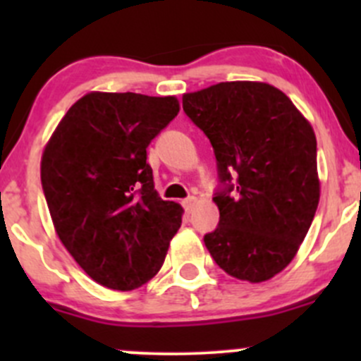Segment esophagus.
<instances>
[{
    "label": "esophagus",
    "mask_w": 361,
    "mask_h": 361,
    "mask_svg": "<svg viewBox=\"0 0 361 361\" xmlns=\"http://www.w3.org/2000/svg\"><path fill=\"white\" fill-rule=\"evenodd\" d=\"M195 204H197V199H195V197H187L183 201L185 211H187V213H192V211H194V207H195Z\"/></svg>",
    "instance_id": "esophagus-1"
}]
</instances>
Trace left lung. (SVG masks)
<instances>
[{
	"mask_svg": "<svg viewBox=\"0 0 361 361\" xmlns=\"http://www.w3.org/2000/svg\"><path fill=\"white\" fill-rule=\"evenodd\" d=\"M183 111L216 157L220 221L204 245L227 274L267 281L292 262L318 207L314 130L288 96L260 82L185 94Z\"/></svg>",
	"mask_w": 361,
	"mask_h": 361,
	"instance_id": "8db88e82",
	"label": "left lung"
}]
</instances>
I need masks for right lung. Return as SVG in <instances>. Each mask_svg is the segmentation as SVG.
Here are the masks:
<instances>
[{"instance_id": "add662e5", "label": "right lung", "mask_w": 361, "mask_h": 361, "mask_svg": "<svg viewBox=\"0 0 361 361\" xmlns=\"http://www.w3.org/2000/svg\"><path fill=\"white\" fill-rule=\"evenodd\" d=\"M180 111L176 97L90 92L69 108L42 157L57 235L99 285L150 281L181 225V206L155 192L147 148Z\"/></svg>"}]
</instances>
